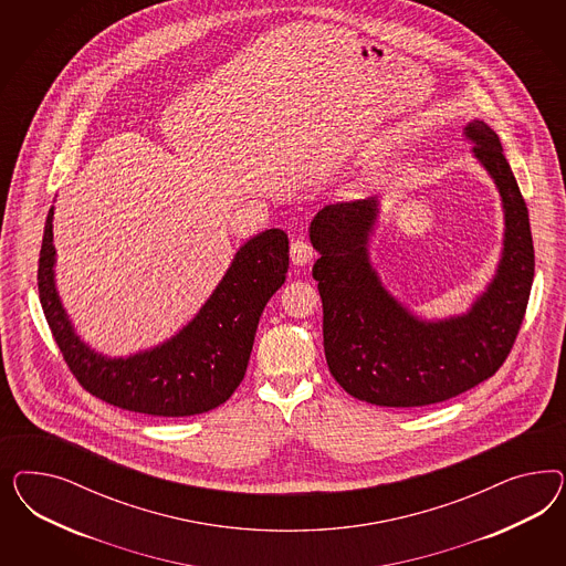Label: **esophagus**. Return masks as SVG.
I'll use <instances>...</instances> for the list:
<instances>
[{
	"label": "esophagus",
	"mask_w": 566,
	"mask_h": 566,
	"mask_svg": "<svg viewBox=\"0 0 566 566\" xmlns=\"http://www.w3.org/2000/svg\"><path fill=\"white\" fill-rule=\"evenodd\" d=\"M291 259L294 265H307L313 259V247L308 244L307 240H292L291 244Z\"/></svg>",
	"instance_id": "34e87169"
}]
</instances>
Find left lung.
Masks as SVG:
<instances>
[{"label":"left lung","instance_id":"left-lung-1","mask_svg":"<svg viewBox=\"0 0 566 566\" xmlns=\"http://www.w3.org/2000/svg\"><path fill=\"white\" fill-rule=\"evenodd\" d=\"M463 135L504 211L496 274L467 313L421 319L381 284L369 259L377 197L324 207L308 226L322 255L313 277L324 305L329 374L348 395L377 407H426L463 395L496 374L523 324L535 268L527 206L496 133L473 120Z\"/></svg>","mask_w":566,"mask_h":566}]
</instances>
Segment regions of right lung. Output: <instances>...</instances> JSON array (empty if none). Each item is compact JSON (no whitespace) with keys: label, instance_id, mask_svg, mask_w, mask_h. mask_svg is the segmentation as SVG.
<instances>
[{"label":"right lung","instance_id":"1","mask_svg":"<svg viewBox=\"0 0 566 566\" xmlns=\"http://www.w3.org/2000/svg\"><path fill=\"white\" fill-rule=\"evenodd\" d=\"M289 272V237L270 228L247 240L206 305L166 343L128 357H107L81 340L55 286L53 207L48 213L39 298L53 338L78 384L124 411L190 417L223 405L239 388L259 317Z\"/></svg>","mask_w":566,"mask_h":566}]
</instances>
